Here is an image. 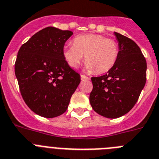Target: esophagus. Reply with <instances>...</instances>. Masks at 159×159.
I'll return each instance as SVG.
<instances>
[{
    "instance_id": "34e87169",
    "label": "esophagus",
    "mask_w": 159,
    "mask_h": 159,
    "mask_svg": "<svg viewBox=\"0 0 159 159\" xmlns=\"http://www.w3.org/2000/svg\"><path fill=\"white\" fill-rule=\"evenodd\" d=\"M81 79L82 81H84V80H89V78L86 77L85 75H83V74H81Z\"/></svg>"
}]
</instances>
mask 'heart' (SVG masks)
I'll return each instance as SVG.
<instances>
[{"mask_svg": "<svg viewBox=\"0 0 159 159\" xmlns=\"http://www.w3.org/2000/svg\"><path fill=\"white\" fill-rule=\"evenodd\" d=\"M118 45L115 41L100 34L77 36L73 45H65L62 55L71 68H77L85 55V70L103 74L109 71L117 61Z\"/></svg>", "mask_w": 159, "mask_h": 159, "instance_id": "1", "label": "heart"}]
</instances>
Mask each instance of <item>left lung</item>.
<instances>
[{"instance_id":"1","label":"left lung","mask_w":159,"mask_h":159,"mask_svg":"<svg viewBox=\"0 0 159 159\" xmlns=\"http://www.w3.org/2000/svg\"><path fill=\"white\" fill-rule=\"evenodd\" d=\"M118 42L117 61L107 74L92 78L89 102L95 112L108 118L127 114L137 102L146 80V61L139 45L114 33Z\"/></svg>"}]
</instances>
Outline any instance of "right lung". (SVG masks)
Here are the masks:
<instances>
[{
    "instance_id": "1",
    "label": "right lung",
    "mask_w": 159,
    "mask_h": 159,
    "mask_svg": "<svg viewBox=\"0 0 159 159\" xmlns=\"http://www.w3.org/2000/svg\"><path fill=\"white\" fill-rule=\"evenodd\" d=\"M70 30L47 27L20 46L15 75L25 102L38 115L55 118L66 111L81 76L62 55Z\"/></svg>"
}]
</instances>
